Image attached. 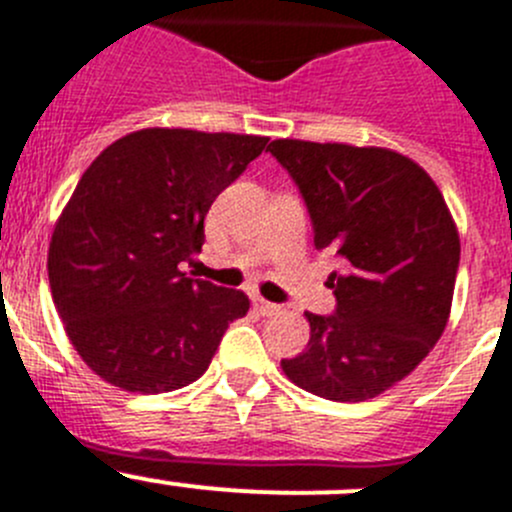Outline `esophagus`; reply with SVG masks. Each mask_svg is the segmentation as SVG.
Here are the masks:
<instances>
[{
    "label": "esophagus",
    "instance_id": "esophagus-1",
    "mask_svg": "<svg viewBox=\"0 0 512 512\" xmlns=\"http://www.w3.org/2000/svg\"><path fill=\"white\" fill-rule=\"evenodd\" d=\"M252 303H255V308L260 310L262 315H280V313H283V308H280V305L270 303V300L260 298V295H255V298H252Z\"/></svg>",
    "mask_w": 512,
    "mask_h": 512
}]
</instances>
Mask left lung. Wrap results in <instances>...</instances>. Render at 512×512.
<instances>
[{"mask_svg": "<svg viewBox=\"0 0 512 512\" xmlns=\"http://www.w3.org/2000/svg\"><path fill=\"white\" fill-rule=\"evenodd\" d=\"M313 219L315 250L348 262L328 285L336 313H305L310 341L285 376L331 401H366L424 361L450 321L460 234L432 176L381 146L278 138Z\"/></svg>", "mask_w": 512, "mask_h": 512, "instance_id": "left-lung-1", "label": "left lung"}]
</instances>
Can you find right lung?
<instances>
[{
  "instance_id": "right-lung-1",
  "label": "right lung",
  "mask_w": 512,
  "mask_h": 512,
  "mask_svg": "<svg viewBox=\"0 0 512 512\" xmlns=\"http://www.w3.org/2000/svg\"><path fill=\"white\" fill-rule=\"evenodd\" d=\"M267 146L265 136L141 128L100 151L52 229V300L78 356L108 384L164 394L197 381L242 290L186 278L214 199Z\"/></svg>"
}]
</instances>
